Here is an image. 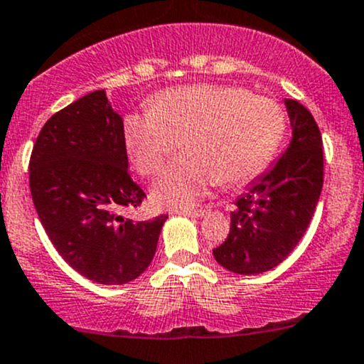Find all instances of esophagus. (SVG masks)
I'll return each instance as SVG.
<instances>
[{"mask_svg": "<svg viewBox=\"0 0 364 364\" xmlns=\"http://www.w3.org/2000/svg\"><path fill=\"white\" fill-rule=\"evenodd\" d=\"M176 215L183 216H192V218H200V216L205 215L204 209H176Z\"/></svg>", "mask_w": 364, "mask_h": 364, "instance_id": "esophagus-1", "label": "esophagus"}]
</instances>
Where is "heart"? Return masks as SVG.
I'll use <instances>...</instances> for the list:
<instances>
[{
    "label": "heart",
    "instance_id": "b5f03b06",
    "mask_svg": "<svg viewBox=\"0 0 364 364\" xmlns=\"http://www.w3.org/2000/svg\"><path fill=\"white\" fill-rule=\"evenodd\" d=\"M287 132L278 102L234 86H186L155 97L149 111L128 114L123 139L132 164L153 178L168 165L153 197L168 208H192L216 185L257 178L277 155Z\"/></svg>",
    "mask_w": 364,
    "mask_h": 364
}]
</instances>
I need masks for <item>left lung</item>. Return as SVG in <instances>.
<instances>
[{
    "label": "left lung",
    "mask_w": 364,
    "mask_h": 364,
    "mask_svg": "<svg viewBox=\"0 0 364 364\" xmlns=\"http://www.w3.org/2000/svg\"><path fill=\"white\" fill-rule=\"evenodd\" d=\"M292 141L271 171L253 181L230 213L216 262L237 274H259L284 262L306 232L324 183L322 135L314 116L285 100Z\"/></svg>",
    "instance_id": "8db88e82"
}]
</instances>
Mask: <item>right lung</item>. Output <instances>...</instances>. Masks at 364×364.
<instances>
[{
  "instance_id": "obj_1",
  "label": "right lung",
  "mask_w": 364,
  "mask_h": 364,
  "mask_svg": "<svg viewBox=\"0 0 364 364\" xmlns=\"http://www.w3.org/2000/svg\"><path fill=\"white\" fill-rule=\"evenodd\" d=\"M29 190L50 243L82 277L127 284L155 257L167 215L146 222L121 216L146 193L128 174L123 119L104 90L47 119L29 159Z\"/></svg>"
}]
</instances>
